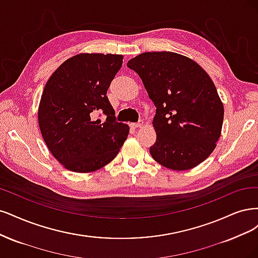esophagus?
I'll return each mask as SVG.
<instances>
[{
	"instance_id": "esophagus-1",
	"label": "esophagus",
	"mask_w": 258,
	"mask_h": 258,
	"mask_svg": "<svg viewBox=\"0 0 258 258\" xmlns=\"http://www.w3.org/2000/svg\"><path fill=\"white\" fill-rule=\"evenodd\" d=\"M144 126V121L141 120V121H139V122H137V123H134V124H132V127H134V128H138V127H143Z\"/></svg>"
}]
</instances>
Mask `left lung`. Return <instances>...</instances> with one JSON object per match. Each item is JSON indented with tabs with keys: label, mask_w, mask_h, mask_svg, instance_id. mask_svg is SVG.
Segmentation results:
<instances>
[{
	"label": "left lung",
	"mask_w": 258,
	"mask_h": 258,
	"mask_svg": "<svg viewBox=\"0 0 258 258\" xmlns=\"http://www.w3.org/2000/svg\"><path fill=\"white\" fill-rule=\"evenodd\" d=\"M156 107L150 154L173 170L196 167L221 136L224 107L213 81L189 57L170 51L144 52L127 62Z\"/></svg>",
	"instance_id": "8db88e82"
}]
</instances>
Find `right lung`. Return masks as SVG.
<instances>
[{
    "label": "right lung",
    "mask_w": 258,
    "mask_h": 258,
    "mask_svg": "<svg viewBox=\"0 0 258 258\" xmlns=\"http://www.w3.org/2000/svg\"><path fill=\"white\" fill-rule=\"evenodd\" d=\"M123 55L80 53L62 63L45 86L38 124L49 150L66 169L91 172L119 153L130 127L115 121L107 97ZM102 112L103 122L97 117Z\"/></svg>",
    "instance_id": "obj_1"
}]
</instances>
